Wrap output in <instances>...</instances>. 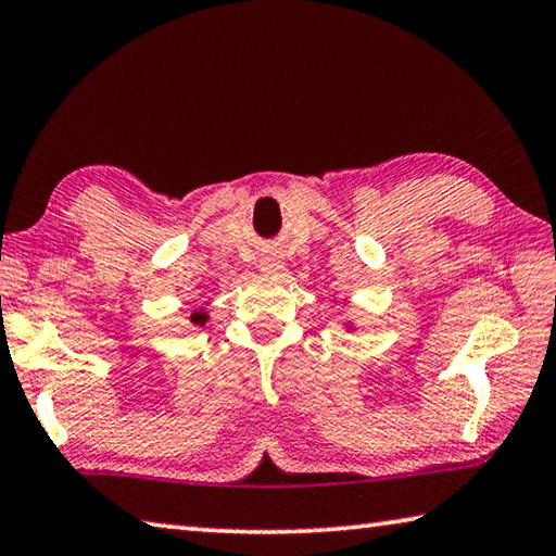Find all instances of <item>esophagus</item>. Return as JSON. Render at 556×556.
<instances>
[{
  "label": "esophagus",
  "instance_id": "obj_1",
  "mask_svg": "<svg viewBox=\"0 0 556 556\" xmlns=\"http://www.w3.org/2000/svg\"><path fill=\"white\" fill-rule=\"evenodd\" d=\"M281 265H285V262H281L279 255H267V257L260 260V269L262 271H279Z\"/></svg>",
  "mask_w": 556,
  "mask_h": 556
}]
</instances>
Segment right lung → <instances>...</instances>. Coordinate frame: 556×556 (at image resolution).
I'll list each match as a JSON object with an SVG mask.
<instances>
[{"label": "right lung", "instance_id": "1", "mask_svg": "<svg viewBox=\"0 0 556 556\" xmlns=\"http://www.w3.org/2000/svg\"><path fill=\"white\" fill-rule=\"evenodd\" d=\"M191 320H194V323H199V326H201V323H204V320H206V316H204V313H194V316H191Z\"/></svg>", "mask_w": 556, "mask_h": 556}]
</instances>
